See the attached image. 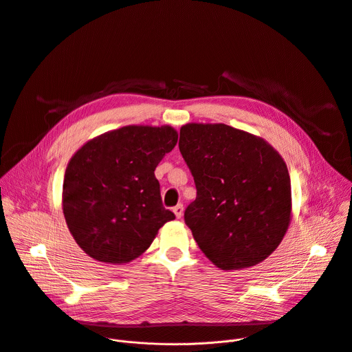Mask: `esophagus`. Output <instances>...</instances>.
Returning a JSON list of instances; mask_svg holds the SVG:
<instances>
[{"instance_id": "34e87169", "label": "esophagus", "mask_w": 352, "mask_h": 352, "mask_svg": "<svg viewBox=\"0 0 352 352\" xmlns=\"http://www.w3.org/2000/svg\"><path fill=\"white\" fill-rule=\"evenodd\" d=\"M173 212H174V214L177 216V219H181L182 214H184V206H182L181 204H178V205L173 209Z\"/></svg>"}]
</instances>
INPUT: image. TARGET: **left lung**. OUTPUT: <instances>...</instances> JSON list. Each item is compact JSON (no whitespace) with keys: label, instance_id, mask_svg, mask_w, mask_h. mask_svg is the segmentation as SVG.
<instances>
[{"label":"left lung","instance_id":"8db88e82","mask_svg":"<svg viewBox=\"0 0 352 352\" xmlns=\"http://www.w3.org/2000/svg\"><path fill=\"white\" fill-rule=\"evenodd\" d=\"M178 146L196 185L184 219L202 252L221 270L265 261L291 219L281 156L263 139L226 124H186Z\"/></svg>","mask_w":352,"mask_h":352}]
</instances>
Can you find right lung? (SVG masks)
Masks as SVG:
<instances>
[{"mask_svg": "<svg viewBox=\"0 0 352 352\" xmlns=\"http://www.w3.org/2000/svg\"><path fill=\"white\" fill-rule=\"evenodd\" d=\"M177 140V131L167 125H129L87 142L74 155L64 177L63 210L90 258L128 263L175 219L163 206L155 170Z\"/></svg>", "mask_w": 352, "mask_h": 352, "instance_id": "right-lung-1", "label": "right lung"}]
</instances>
